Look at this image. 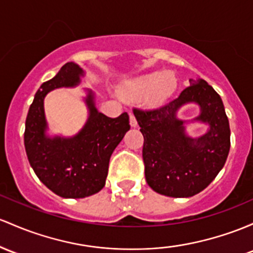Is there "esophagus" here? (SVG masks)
Returning <instances> with one entry per match:
<instances>
[{"mask_svg": "<svg viewBox=\"0 0 253 253\" xmlns=\"http://www.w3.org/2000/svg\"><path fill=\"white\" fill-rule=\"evenodd\" d=\"M129 125H131L132 127H137L138 126L137 119H135L134 114H133V113H129Z\"/></svg>", "mask_w": 253, "mask_h": 253, "instance_id": "34e87169", "label": "esophagus"}]
</instances>
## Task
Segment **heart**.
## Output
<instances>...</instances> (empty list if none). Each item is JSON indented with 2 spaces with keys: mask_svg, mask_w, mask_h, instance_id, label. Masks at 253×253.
I'll list each match as a JSON object with an SVG mask.
<instances>
[{
  "mask_svg": "<svg viewBox=\"0 0 253 253\" xmlns=\"http://www.w3.org/2000/svg\"><path fill=\"white\" fill-rule=\"evenodd\" d=\"M176 88V79L169 72L146 74L121 85L120 93L125 98H144L151 104L165 102Z\"/></svg>",
  "mask_w": 253,
  "mask_h": 253,
  "instance_id": "1",
  "label": "heart"
}]
</instances>
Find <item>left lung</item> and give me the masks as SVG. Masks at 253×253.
<instances>
[{
  "instance_id": "obj_1",
  "label": "left lung",
  "mask_w": 253,
  "mask_h": 253,
  "mask_svg": "<svg viewBox=\"0 0 253 253\" xmlns=\"http://www.w3.org/2000/svg\"><path fill=\"white\" fill-rule=\"evenodd\" d=\"M196 103L201 114L195 121L210 125L199 138L185 134L176 113L184 104ZM143 133V161L146 182L155 192L187 198L203 191L220 173L230 148L229 122L220 95L203 79H190V86L163 107L134 109Z\"/></svg>"
}]
</instances>
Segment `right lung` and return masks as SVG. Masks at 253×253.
I'll use <instances>...</instances> for the list:
<instances>
[{
    "label": "right lung",
    "instance_id": "add662e5",
    "mask_svg": "<svg viewBox=\"0 0 253 253\" xmlns=\"http://www.w3.org/2000/svg\"><path fill=\"white\" fill-rule=\"evenodd\" d=\"M83 76L84 71L77 63L63 65L36 92L25 124L24 143L30 165L38 179L63 198H85L104 187L110 156L131 128L128 114L108 118L96 109L93 92L87 90L88 119L80 132L71 138L45 134L44 97L54 88L77 86Z\"/></svg>",
    "mask_w": 253,
    "mask_h": 253
}]
</instances>
